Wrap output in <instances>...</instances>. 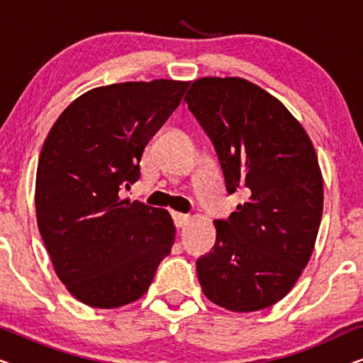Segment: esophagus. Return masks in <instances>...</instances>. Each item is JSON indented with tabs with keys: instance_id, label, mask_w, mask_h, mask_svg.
<instances>
[{
	"instance_id": "34e87169",
	"label": "esophagus",
	"mask_w": 363,
	"mask_h": 363,
	"mask_svg": "<svg viewBox=\"0 0 363 363\" xmlns=\"http://www.w3.org/2000/svg\"><path fill=\"white\" fill-rule=\"evenodd\" d=\"M173 220H175L177 228H185L190 221V215H183V213H173Z\"/></svg>"
}]
</instances>
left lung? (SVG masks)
<instances>
[{
	"label": "left lung",
	"instance_id": "1",
	"mask_svg": "<svg viewBox=\"0 0 363 363\" xmlns=\"http://www.w3.org/2000/svg\"><path fill=\"white\" fill-rule=\"evenodd\" d=\"M185 101L216 148L228 193L246 196L215 221V247L196 261L201 291L228 311L266 309L314 251L324 208L314 145L284 104L246 79H196Z\"/></svg>",
	"mask_w": 363,
	"mask_h": 363
}]
</instances>
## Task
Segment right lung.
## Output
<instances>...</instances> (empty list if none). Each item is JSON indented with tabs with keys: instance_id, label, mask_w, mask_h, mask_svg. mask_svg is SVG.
<instances>
[{
	"instance_id": "add662e5",
	"label": "right lung",
	"mask_w": 363,
	"mask_h": 363,
	"mask_svg": "<svg viewBox=\"0 0 363 363\" xmlns=\"http://www.w3.org/2000/svg\"><path fill=\"white\" fill-rule=\"evenodd\" d=\"M190 82L155 79L96 87L59 116L36 172V218L54 271L84 304L140 299L175 241L170 213L118 191L140 177L147 143Z\"/></svg>"
}]
</instances>
